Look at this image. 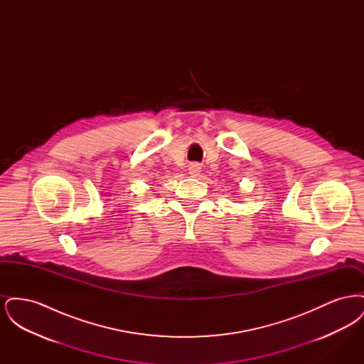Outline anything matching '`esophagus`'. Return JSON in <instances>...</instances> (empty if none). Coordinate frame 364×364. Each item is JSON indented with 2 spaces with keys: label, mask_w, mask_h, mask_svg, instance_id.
Masks as SVG:
<instances>
[{
  "label": "esophagus",
  "mask_w": 364,
  "mask_h": 364,
  "mask_svg": "<svg viewBox=\"0 0 364 364\" xmlns=\"http://www.w3.org/2000/svg\"><path fill=\"white\" fill-rule=\"evenodd\" d=\"M200 165L199 164H196V162H193V164H190V166H188V173L192 176V177H195V176H198V174L200 173Z\"/></svg>",
  "instance_id": "1"
}]
</instances>
